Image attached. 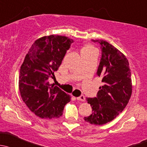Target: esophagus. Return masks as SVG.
Segmentation results:
<instances>
[{
  "label": "esophagus",
  "instance_id": "obj_1",
  "mask_svg": "<svg viewBox=\"0 0 147 147\" xmlns=\"http://www.w3.org/2000/svg\"><path fill=\"white\" fill-rule=\"evenodd\" d=\"M76 99L78 100H81V101H82V102H84V101H85V100H86V98H85L84 96H83L82 95V96L76 98Z\"/></svg>",
  "mask_w": 147,
  "mask_h": 147
}]
</instances>
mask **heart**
Listing matches in <instances>:
<instances>
[{"label": "heart", "mask_w": 147, "mask_h": 147, "mask_svg": "<svg viewBox=\"0 0 147 147\" xmlns=\"http://www.w3.org/2000/svg\"><path fill=\"white\" fill-rule=\"evenodd\" d=\"M96 51L95 50V48L92 46L91 45H89V44H86V45H84V46L81 47V54L83 55V54H89V53H92Z\"/></svg>", "instance_id": "heart-1"}]
</instances>
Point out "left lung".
Segmentation results:
<instances>
[{
  "label": "left lung",
  "mask_w": 147,
  "mask_h": 147,
  "mask_svg": "<svg viewBox=\"0 0 147 147\" xmlns=\"http://www.w3.org/2000/svg\"><path fill=\"white\" fill-rule=\"evenodd\" d=\"M100 45L102 57L97 75L103 86L99 88L96 98H87L92 114L84 119L96 125H102L114 119L127 105L132 92L129 61L125 54L107 41L92 40Z\"/></svg>",
  "instance_id": "1"
}]
</instances>
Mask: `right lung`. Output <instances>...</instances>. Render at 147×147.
<instances>
[{
  "label": "right lung",
  "mask_w": 147,
  "mask_h": 147,
  "mask_svg": "<svg viewBox=\"0 0 147 147\" xmlns=\"http://www.w3.org/2000/svg\"><path fill=\"white\" fill-rule=\"evenodd\" d=\"M74 40L65 36H45L33 43L20 67L19 90L23 102L41 118H58L71 97L48 81L54 78Z\"/></svg>",
  "instance_id": "add662e5"
}]
</instances>
